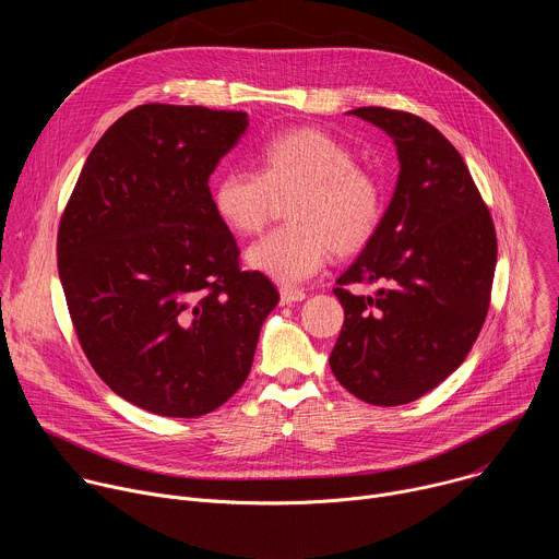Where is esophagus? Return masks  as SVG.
<instances>
[{
    "label": "esophagus",
    "mask_w": 559,
    "mask_h": 559,
    "mask_svg": "<svg viewBox=\"0 0 559 559\" xmlns=\"http://www.w3.org/2000/svg\"><path fill=\"white\" fill-rule=\"evenodd\" d=\"M307 294L298 287H281V302L283 305H289V302H296V300H302Z\"/></svg>",
    "instance_id": "obj_1"
}]
</instances>
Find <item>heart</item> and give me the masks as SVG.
<instances>
[{
	"mask_svg": "<svg viewBox=\"0 0 559 559\" xmlns=\"http://www.w3.org/2000/svg\"><path fill=\"white\" fill-rule=\"evenodd\" d=\"M294 192L287 210L294 223L270 231L248 250V263L276 283L309 278L332 250H362L382 223L380 181L356 166V152L345 141L313 128L267 139L259 150V173L221 175L212 188V205L229 229L257 234L270 221L274 199Z\"/></svg>",
	"mask_w": 559,
	"mask_h": 559,
	"instance_id": "obj_1",
	"label": "heart"
}]
</instances>
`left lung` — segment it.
<instances>
[{"mask_svg": "<svg viewBox=\"0 0 559 559\" xmlns=\"http://www.w3.org/2000/svg\"><path fill=\"white\" fill-rule=\"evenodd\" d=\"M352 115L393 136L401 175L378 231L336 281L345 323L330 367L360 401L397 407L436 389L480 336L498 238L464 158L438 128L380 106ZM356 282L381 289L356 297Z\"/></svg>", "mask_w": 559, "mask_h": 559, "instance_id": "1", "label": "left lung"}]
</instances>
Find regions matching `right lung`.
I'll return each instance as SVG.
<instances>
[{
    "mask_svg": "<svg viewBox=\"0 0 559 559\" xmlns=\"http://www.w3.org/2000/svg\"><path fill=\"white\" fill-rule=\"evenodd\" d=\"M248 115L143 104L97 141L63 207L57 267L97 376L168 418L218 409L252 369L278 292L241 270L207 186Z\"/></svg>",
    "mask_w": 559,
    "mask_h": 559,
    "instance_id": "right-lung-1",
    "label": "right lung"
}]
</instances>
